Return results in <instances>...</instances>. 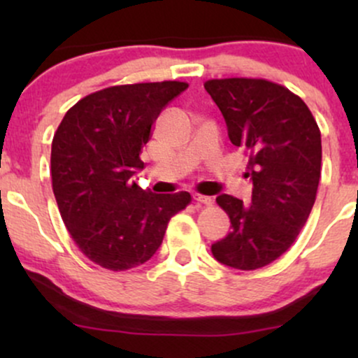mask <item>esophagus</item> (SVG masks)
Masks as SVG:
<instances>
[{
	"label": "esophagus",
	"mask_w": 358,
	"mask_h": 358,
	"mask_svg": "<svg viewBox=\"0 0 358 358\" xmlns=\"http://www.w3.org/2000/svg\"><path fill=\"white\" fill-rule=\"evenodd\" d=\"M193 200H195L196 203H202V205H212L213 203V200H212V196H207V195H200V193H195V195H193Z\"/></svg>",
	"instance_id": "34e87169"
}]
</instances>
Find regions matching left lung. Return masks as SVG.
Wrapping results in <instances>:
<instances>
[{
	"label": "left lung",
	"mask_w": 358,
	"mask_h": 358,
	"mask_svg": "<svg viewBox=\"0 0 358 358\" xmlns=\"http://www.w3.org/2000/svg\"><path fill=\"white\" fill-rule=\"evenodd\" d=\"M203 87L232 145L249 156L245 175L254 187L249 205L227 193L217 196L232 231L212 254L234 269L264 268L293 245L313 208L322 175L320 127L301 97L276 82L229 77Z\"/></svg>",
	"instance_id": "obj_1"
}]
</instances>
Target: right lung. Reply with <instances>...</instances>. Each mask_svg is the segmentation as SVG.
<instances>
[{
    "instance_id": "obj_1",
    "label": "right lung",
    "mask_w": 358,
    "mask_h": 358,
    "mask_svg": "<svg viewBox=\"0 0 358 358\" xmlns=\"http://www.w3.org/2000/svg\"><path fill=\"white\" fill-rule=\"evenodd\" d=\"M188 87L163 80L113 85L67 110L52 141V188L65 227L85 257L109 271L145 264L188 192L156 195L131 176L162 109Z\"/></svg>"
}]
</instances>
